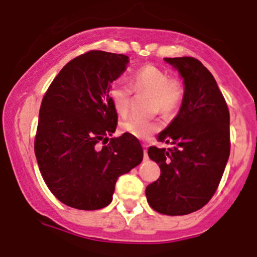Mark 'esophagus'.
<instances>
[{"label": "esophagus", "mask_w": 257, "mask_h": 257, "mask_svg": "<svg viewBox=\"0 0 257 257\" xmlns=\"http://www.w3.org/2000/svg\"><path fill=\"white\" fill-rule=\"evenodd\" d=\"M143 147H144V157L147 158V157H148V150H147L148 144H147V143H144V144H143Z\"/></svg>", "instance_id": "esophagus-1"}]
</instances>
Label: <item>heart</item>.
<instances>
[{"mask_svg": "<svg viewBox=\"0 0 257 257\" xmlns=\"http://www.w3.org/2000/svg\"><path fill=\"white\" fill-rule=\"evenodd\" d=\"M131 87L136 92H144L152 94L153 107L170 114L178 109L184 99V84L177 78H170L164 69L153 64L141 67L131 77ZM109 97L113 107L120 115H125L129 110L132 99V90L121 82L113 83L109 90ZM124 133L131 134L139 139H145L159 129L157 121L144 120L139 116H131L120 124Z\"/></svg>", "mask_w": 257, "mask_h": 257, "instance_id": "b5f03b06", "label": "heart"}]
</instances>
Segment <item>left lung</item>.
Listing matches in <instances>:
<instances>
[{
    "mask_svg": "<svg viewBox=\"0 0 257 257\" xmlns=\"http://www.w3.org/2000/svg\"><path fill=\"white\" fill-rule=\"evenodd\" d=\"M179 72L184 99L158 141L172 148L150 147L148 155L160 177L145 189L148 204L170 216L201 209L219 186L230 155V114L212 74L193 57L164 58Z\"/></svg>",
    "mask_w": 257,
    "mask_h": 257,
    "instance_id": "left-lung-1",
    "label": "left lung"
}]
</instances>
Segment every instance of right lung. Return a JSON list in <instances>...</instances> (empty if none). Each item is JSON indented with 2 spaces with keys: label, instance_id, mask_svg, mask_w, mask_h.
Returning <instances> with one entry per match:
<instances>
[{
  "label": "right lung",
  "instance_id": "obj_1",
  "mask_svg": "<svg viewBox=\"0 0 257 257\" xmlns=\"http://www.w3.org/2000/svg\"><path fill=\"white\" fill-rule=\"evenodd\" d=\"M129 63L124 54L90 51L62 68L41 104L35 154L43 180L54 196L79 210L112 203L115 183L143 160L136 137L115 132L112 83Z\"/></svg>",
  "mask_w": 257,
  "mask_h": 257
}]
</instances>
